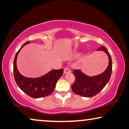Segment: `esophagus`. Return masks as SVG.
<instances>
[{"label": "esophagus", "instance_id": "esophagus-1", "mask_svg": "<svg viewBox=\"0 0 129 129\" xmlns=\"http://www.w3.org/2000/svg\"><path fill=\"white\" fill-rule=\"evenodd\" d=\"M71 73V70H70L69 68H64V73L67 74V73Z\"/></svg>", "mask_w": 129, "mask_h": 129}]
</instances>
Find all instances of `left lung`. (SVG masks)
<instances>
[{
	"label": "left lung",
	"instance_id": "1",
	"mask_svg": "<svg viewBox=\"0 0 129 129\" xmlns=\"http://www.w3.org/2000/svg\"><path fill=\"white\" fill-rule=\"evenodd\" d=\"M98 50L104 51L109 57V65L105 72L99 75L87 76L79 69L74 70L75 81L72 86V91L80 96L90 98L98 94L110 80L112 72V57L107 49L102 46Z\"/></svg>",
	"mask_w": 129,
	"mask_h": 129
}]
</instances>
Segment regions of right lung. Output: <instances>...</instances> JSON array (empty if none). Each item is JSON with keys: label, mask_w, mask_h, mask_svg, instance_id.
<instances>
[{"label": "right lung", "mask_w": 129, "mask_h": 129, "mask_svg": "<svg viewBox=\"0 0 129 129\" xmlns=\"http://www.w3.org/2000/svg\"><path fill=\"white\" fill-rule=\"evenodd\" d=\"M29 43L26 42L24 43L16 54L13 61L14 77L18 87L28 96L35 99L43 98L53 91L56 83L63 75V69L52 70L43 76L37 78H29L22 76L17 70L16 60L22 47Z\"/></svg>", "instance_id": "obj_1"}]
</instances>
